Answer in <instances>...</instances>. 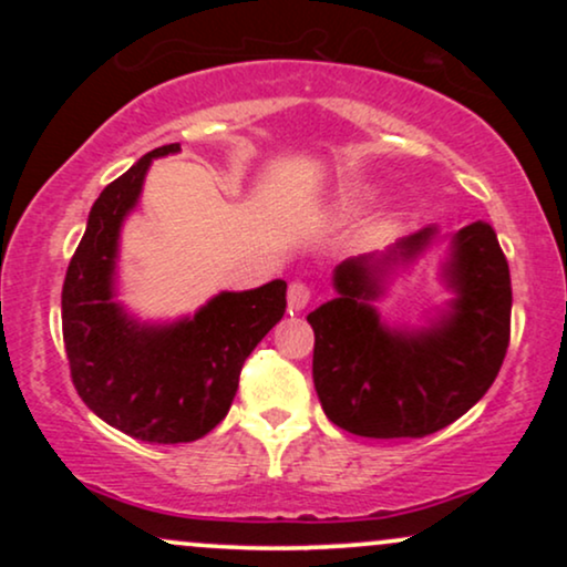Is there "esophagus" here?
<instances>
[{"mask_svg":"<svg viewBox=\"0 0 567 567\" xmlns=\"http://www.w3.org/2000/svg\"><path fill=\"white\" fill-rule=\"evenodd\" d=\"M311 301V290L306 288L303 282H292L288 290V311L290 315H301V311L309 306Z\"/></svg>","mask_w":567,"mask_h":567,"instance_id":"esophagus-1","label":"esophagus"}]
</instances>
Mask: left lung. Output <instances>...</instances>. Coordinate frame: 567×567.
<instances>
[{
    "label": "left lung",
    "mask_w": 567,
    "mask_h": 567,
    "mask_svg": "<svg viewBox=\"0 0 567 567\" xmlns=\"http://www.w3.org/2000/svg\"><path fill=\"white\" fill-rule=\"evenodd\" d=\"M421 229L383 258H413L432 239ZM368 258L336 269L341 296L311 311L315 386L336 426L357 437H426L470 410L496 381L512 333V279L496 231L485 220L453 239L447 275L458 298L437 328L419 336L381 328L368 298L379 292Z\"/></svg>",
    "instance_id": "1"
}]
</instances>
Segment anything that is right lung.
<instances>
[{
  "label": "right lung",
  "mask_w": 567,
  "mask_h": 567,
  "mask_svg": "<svg viewBox=\"0 0 567 567\" xmlns=\"http://www.w3.org/2000/svg\"><path fill=\"white\" fill-rule=\"evenodd\" d=\"M178 148L167 143L143 154L103 188L61 292L63 343L76 394L97 419L154 445L194 442L226 419L245 360L288 306L282 279L220 292L194 320L171 328H141L112 301L122 218L138 199L148 162Z\"/></svg>",
  "instance_id": "1"
}]
</instances>
